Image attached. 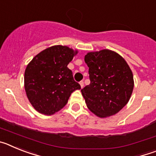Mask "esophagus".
Here are the masks:
<instances>
[{
    "mask_svg": "<svg viewBox=\"0 0 156 156\" xmlns=\"http://www.w3.org/2000/svg\"><path fill=\"white\" fill-rule=\"evenodd\" d=\"M80 84L81 88H83V86H84V83H83V81H80Z\"/></svg>",
    "mask_w": 156,
    "mask_h": 156,
    "instance_id": "34e87169",
    "label": "esophagus"
}]
</instances>
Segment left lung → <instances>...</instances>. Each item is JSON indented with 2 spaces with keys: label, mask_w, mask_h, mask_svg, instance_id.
<instances>
[{
  "label": "left lung",
  "mask_w": 156,
  "mask_h": 156,
  "mask_svg": "<svg viewBox=\"0 0 156 156\" xmlns=\"http://www.w3.org/2000/svg\"><path fill=\"white\" fill-rule=\"evenodd\" d=\"M84 61L90 83L81 89L87 106L100 118L119 112L129 101L133 89L132 71L116 52L105 49L89 52Z\"/></svg>",
  "instance_id": "obj_1"
}]
</instances>
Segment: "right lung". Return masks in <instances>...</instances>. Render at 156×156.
Listing matches in <instances>:
<instances>
[{
	"label": "right lung",
	"instance_id": "right-lung-1",
	"mask_svg": "<svg viewBox=\"0 0 156 156\" xmlns=\"http://www.w3.org/2000/svg\"><path fill=\"white\" fill-rule=\"evenodd\" d=\"M77 51L55 45L40 52L25 71V90L30 102L40 113L50 115L64 107L80 85L67 67Z\"/></svg>",
	"mask_w": 156,
	"mask_h": 156
}]
</instances>
